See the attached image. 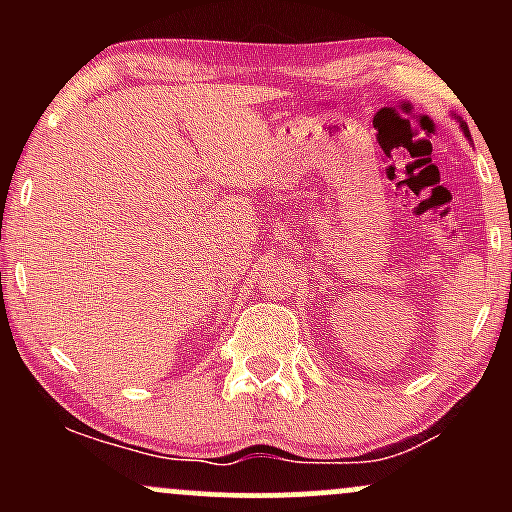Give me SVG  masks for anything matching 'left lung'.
Listing matches in <instances>:
<instances>
[{
  "instance_id": "1",
  "label": "left lung",
  "mask_w": 512,
  "mask_h": 512,
  "mask_svg": "<svg viewBox=\"0 0 512 512\" xmlns=\"http://www.w3.org/2000/svg\"><path fill=\"white\" fill-rule=\"evenodd\" d=\"M462 129H464V137H469V129H467V127H464V125H462Z\"/></svg>"
}]
</instances>
